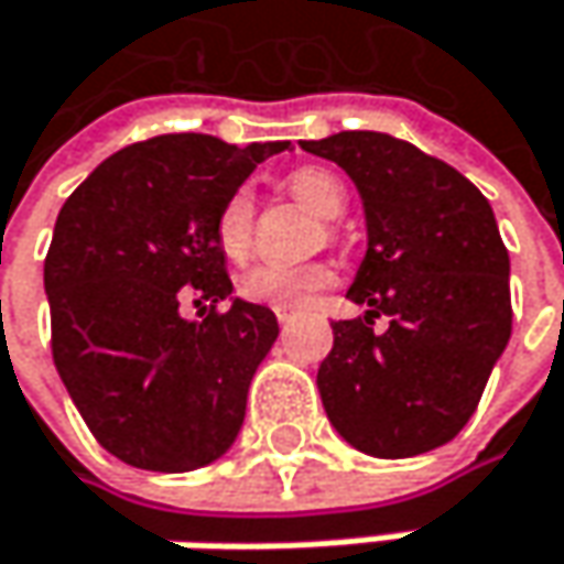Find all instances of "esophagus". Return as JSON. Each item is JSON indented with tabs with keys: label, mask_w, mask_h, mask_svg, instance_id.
<instances>
[{
	"label": "esophagus",
	"mask_w": 564,
	"mask_h": 564,
	"mask_svg": "<svg viewBox=\"0 0 564 564\" xmlns=\"http://www.w3.org/2000/svg\"><path fill=\"white\" fill-rule=\"evenodd\" d=\"M275 321L279 324H289L292 321V308H275Z\"/></svg>",
	"instance_id": "1"
}]
</instances>
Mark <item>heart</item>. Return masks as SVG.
<instances>
[{
	"label": "heart",
	"instance_id": "b5f03b06",
	"mask_svg": "<svg viewBox=\"0 0 564 564\" xmlns=\"http://www.w3.org/2000/svg\"><path fill=\"white\" fill-rule=\"evenodd\" d=\"M285 187L324 217H337L347 204L344 181L327 169H295L285 177ZM252 237H256V204H252V194L247 187H240L227 197V204L217 214V243L230 259L240 262L252 252ZM330 282H334V265L321 262V259L295 262V265L259 262V265H249L240 275L237 292L252 305L299 308L312 295L324 292Z\"/></svg>",
	"mask_w": 564,
	"mask_h": 564
}]
</instances>
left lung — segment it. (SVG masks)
Returning a JSON list of instances; mask_svg holds the SVG:
<instances>
[{
	"instance_id": "8db88e82",
	"label": "left lung",
	"mask_w": 564,
	"mask_h": 564,
	"mask_svg": "<svg viewBox=\"0 0 564 564\" xmlns=\"http://www.w3.org/2000/svg\"><path fill=\"white\" fill-rule=\"evenodd\" d=\"M354 177L367 214V256L347 292L370 312L334 321L317 367L330 425L377 458L448 445L474 415L513 330L510 252L487 197L387 132L302 142ZM373 316H389L383 335Z\"/></svg>"
}]
</instances>
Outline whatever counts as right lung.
Segmentation results:
<instances>
[{
    "mask_svg": "<svg viewBox=\"0 0 564 564\" xmlns=\"http://www.w3.org/2000/svg\"><path fill=\"white\" fill-rule=\"evenodd\" d=\"M282 149L155 135L109 155L57 214L44 256L51 357L90 435L132 467H204L243 425L279 321L240 299L217 312L234 292L217 214ZM184 301L212 312L184 322Z\"/></svg>",
    "mask_w": 564,
    "mask_h": 564,
    "instance_id": "add662e5",
    "label": "right lung"
}]
</instances>
